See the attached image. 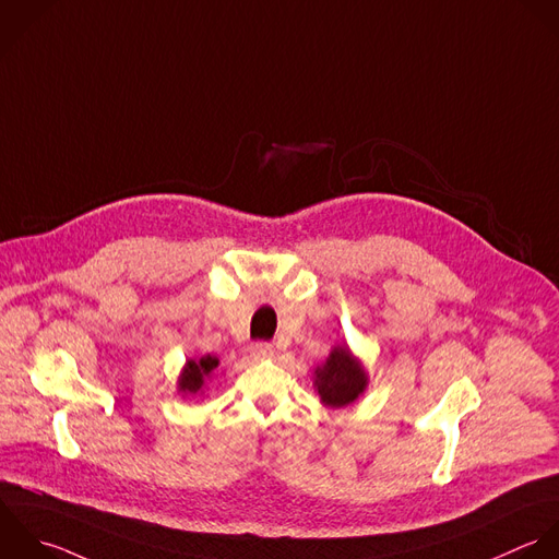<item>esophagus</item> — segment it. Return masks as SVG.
<instances>
[{"mask_svg": "<svg viewBox=\"0 0 559 559\" xmlns=\"http://www.w3.org/2000/svg\"><path fill=\"white\" fill-rule=\"evenodd\" d=\"M250 355H252L254 359H270V357L274 355V348H272V344H267V342H254V344L250 346Z\"/></svg>", "mask_w": 559, "mask_h": 559, "instance_id": "1", "label": "esophagus"}]
</instances>
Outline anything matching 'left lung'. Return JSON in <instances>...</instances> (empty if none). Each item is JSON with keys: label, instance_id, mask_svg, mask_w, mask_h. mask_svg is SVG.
Segmentation results:
<instances>
[{"label": "left lung", "instance_id": "8db88e82", "mask_svg": "<svg viewBox=\"0 0 559 559\" xmlns=\"http://www.w3.org/2000/svg\"><path fill=\"white\" fill-rule=\"evenodd\" d=\"M313 385L326 407L340 409L355 403L368 388V374L348 346H335L329 359L316 368Z\"/></svg>", "mask_w": 559, "mask_h": 559}]
</instances>
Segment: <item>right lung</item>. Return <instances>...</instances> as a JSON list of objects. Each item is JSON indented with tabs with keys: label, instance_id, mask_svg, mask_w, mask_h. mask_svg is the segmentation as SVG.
<instances>
[{
	"label": "right lung",
	"instance_id": "1",
	"mask_svg": "<svg viewBox=\"0 0 559 559\" xmlns=\"http://www.w3.org/2000/svg\"><path fill=\"white\" fill-rule=\"evenodd\" d=\"M217 366H219L217 357H211V355H204L200 359H187V364L178 377V392L182 396L200 394L206 379H211V374Z\"/></svg>",
	"mask_w": 559,
	"mask_h": 559
}]
</instances>
